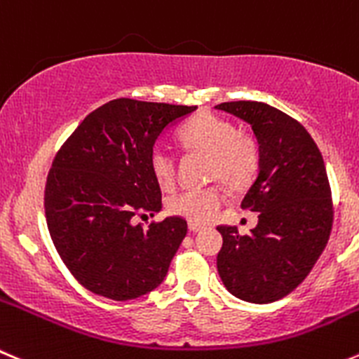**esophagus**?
<instances>
[{"instance_id": "esophagus-1", "label": "esophagus", "mask_w": 359, "mask_h": 359, "mask_svg": "<svg viewBox=\"0 0 359 359\" xmlns=\"http://www.w3.org/2000/svg\"><path fill=\"white\" fill-rule=\"evenodd\" d=\"M189 229H190V231H192V233H199V231H203V229H204V225L194 224V222H190Z\"/></svg>"}]
</instances>
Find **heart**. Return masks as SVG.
<instances>
[{
    "mask_svg": "<svg viewBox=\"0 0 359 359\" xmlns=\"http://www.w3.org/2000/svg\"><path fill=\"white\" fill-rule=\"evenodd\" d=\"M177 139L189 151L208 155V177L220 180L231 190H245L252 185L261 167V146L254 135L238 130L231 119L213 112H199L183 123ZM149 169L155 182L165 192L176 185V160L158 146L149 155ZM224 203V190L217 185L185 190L170 197L169 213L194 224H206Z\"/></svg>",
    "mask_w": 359,
    "mask_h": 359,
    "instance_id": "obj_1",
    "label": "heart"
}]
</instances>
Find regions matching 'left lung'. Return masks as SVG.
Listing matches in <instances>:
<instances>
[{"instance_id": "8db88e82", "label": "left lung", "mask_w": 359, "mask_h": 359, "mask_svg": "<svg viewBox=\"0 0 359 359\" xmlns=\"http://www.w3.org/2000/svg\"><path fill=\"white\" fill-rule=\"evenodd\" d=\"M217 109L247 121L261 146L259 174L241 201L259 213L257 227L241 236L218 225V275L243 302H276L306 278L330 240L333 203L323 155L302 123L271 105L240 100Z\"/></svg>"}]
</instances>
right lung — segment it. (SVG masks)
<instances>
[{"instance_id": "obj_1", "label": "right lung", "mask_w": 359, "mask_h": 359, "mask_svg": "<svg viewBox=\"0 0 359 359\" xmlns=\"http://www.w3.org/2000/svg\"><path fill=\"white\" fill-rule=\"evenodd\" d=\"M116 98L95 109L63 142L47 174L46 220L61 261L88 291L134 299L163 282L187 236V220L148 227L134 218L162 208L149 155L163 128L196 111Z\"/></svg>"}]
</instances>
